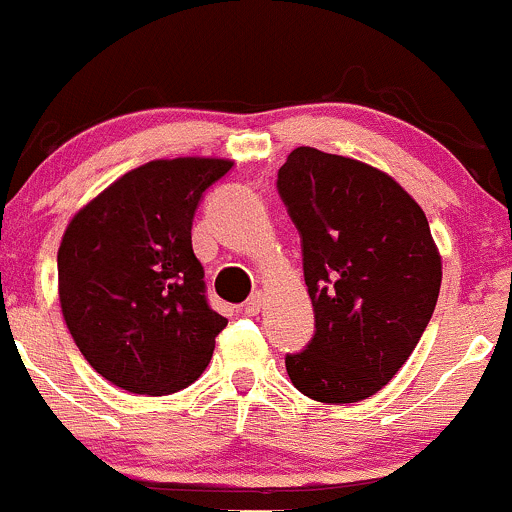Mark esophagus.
Instances as JSON below:
<instances>
[{
    "label": "esophagus",
    "mask_w": 512,
    "mask_h": 512,
    "mask_svg": "<svg viewBox=\"0 0 512 512\" xmlns=\"http://www.w3.org/2000/svg\"><path fill=\"white\" fill-rule=\"evenodd\" d=\"M261 309H263V295H254L244 302L246 317H256V314H261Z\"/></svg>",
    "instance_id": "1"
}]
</instances>
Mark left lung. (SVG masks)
Masks as SVG:
<instances>
[{
    "mask_svg": "<svg viewBox=\"0 0 512 512\" xmlns=\"http://www.w3.org/2000/svg\"><path fill=\"white\" fill-rule=\"evenodd\" d=\"M278 191L302 237L317 333L287 355L292 384L321 404L377 394L421 341L442 280L426 212L392 176L358 159L297 147Z\"/></svg>",
    "mask_w": 512,
    "mask_h": 512,
    "instance_id": "left-lung-1",
    "label": "left lung"
}]
</instances>
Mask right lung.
Here are the masks:
<instances>
[{
	"instance_id": "obj_1",
	"label": "right lung",
	"mask_w": 512,
	"mask_h": 512,
	"mask_svg": "<svg viewBox=\"0 0 512 512\" xmlns=\"http://www.w3.org/2000/svg\"><path fill=\"white\" fill-rule=\"evenodd\" d=\"M234 162L154 159L72 217L57 249L62 317L86 363L132 394L186 389L227 319L205 300L191 225L205 188Z\"/></svg>"
}]
</instances>
